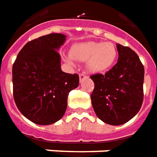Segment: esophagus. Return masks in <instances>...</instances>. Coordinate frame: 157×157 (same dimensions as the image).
<instances>
[{
  "instance_id": "esophagus-1",
  "label": "esophagus",
  "mask_w": 157,
  "mask_h": 157,
  "mask_svg": "<svg viewBox=\"0 0 157 157\" xmlns=\"http://www.w3.org/2000/svg\"><path fill=\"white\" fill-rule=\"evenodd\" d=\"M85 78H86V76H85V73H80L79 74V79H80V81H82Z\"/></svg>"
}]
</instances>
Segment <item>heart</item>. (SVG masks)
<instances>
[{"label": "heart", "mask_w": 157, "mask_h": 157, "mask_svg": "<svg viewBox=\"0 0 157 157\" xmlns=\"http://www.w3.org/2000/svg\"><path fill=\"white\" fill-rule=\"evenodd\" d=\"M72 59L86 61V67L90 72H103L113 67L118 58L116 47L112 43L86 42L74 45L71 49ZM67 61L72 63L70 57Z\"/></svg>", "instance_id": "b5f03b06"}]
</instances>
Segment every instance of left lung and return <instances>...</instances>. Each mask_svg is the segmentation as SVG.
<instances>
[{
	"label": "left lung",
	"mask_w": 157,
	"mask_h": 157,
	"mask_svg": "<svg viewBox=\"0 0 157 157\" xmlns=\"http://www.w3.org/2000/svg\"><path fill=\"white\" fill-rule=\"evenodd\" d=\"M119 58L105 74L90 76L95 87L90 95L95 113L113 126L129 121L141 109L144 100V68L132 48L117 44Z\"/></svg>",
	"instance_id": "obj_1"
}]
</instances>
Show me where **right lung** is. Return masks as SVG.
Wrapping results in <instances>:
<instances>
[{"mask_svg":"<svg viewBox=\"0 0 157 157\" xmlns=\"http://www.w3.org/2000/svg\"><path fill=\"white\" fill-rule=\"evenodd\" d=\"M66 36L51 33L28 42L13 65L15 104L37 125H50L64 115L69 92L79 84L77 73L61 71L58 49Z\"/></svg>","mask_w":157,"mask_h":157,"instance_id":"add662e5","label":"right lung"}]
</instances>
